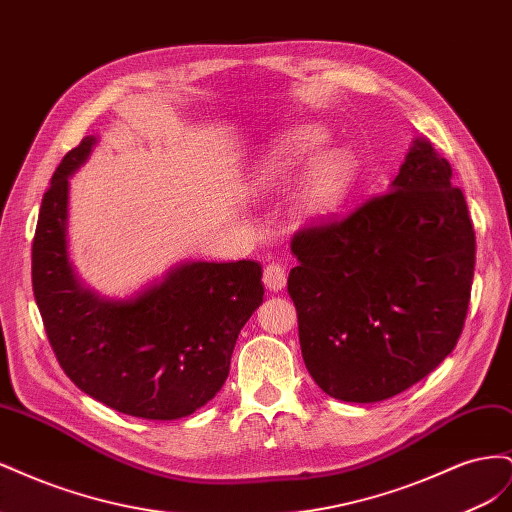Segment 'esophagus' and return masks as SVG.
<instances>
[{
	"mask_svg": "<svg viewBox=\"0 0 512 512\" xmlns=\"http://www.w3.org/2000/svg\"><path fill=\"white\" fill-rule=\"evenodd\" d=\"M286 269L282 265H277V262H271V265L265 267V273H262V282H265V286L271 290V292H277L282 290L286 286Z\"/></svg>",
	"mask_w": 512,
	"mask_h": 512,
	"instance_id": "esophagus-1",
	"label": "esophagus"
}]
</instances>
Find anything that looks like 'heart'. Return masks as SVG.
I'll return each instance as SVG.
<instances>
[{"instance_id": "heart-1", "label": "heart", "mask_w": 512, "mask_h": 512, "mask_svg": "<svg viewBox=\"0 0 512 512\" xmlns=\"http://www.w3.org/2000/svg\"><path fill=\"white\" fill-rule=\"evenodd\" d=\"M329 141L327 130L301 126L277 141L256 170L260 188H280ZM314 158V157H313ZM315 159V158H314ZM356 179V160L346 149H329L307 166L292 196L299 220H322L344 205Z\"/></svg>"}]
</instances>
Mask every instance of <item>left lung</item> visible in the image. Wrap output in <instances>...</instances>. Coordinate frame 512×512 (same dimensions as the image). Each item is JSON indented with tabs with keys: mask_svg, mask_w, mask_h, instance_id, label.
Here are the masks:
<instances>
[{
	"mask_svg": "<svg viewBox=\"0 0 512 512\" xmlns=\"http://www.w3.org/2000/svg\"><path fill=\"white\" fill-rule=\"evenodd\" d=\"M453 168L416 138L391 190L339 222L292 237L288 294L320 389L352 404L389 399L457 346L476 237Z\"/></svg>",
	"mask_w": 512,
	"mask_h": 512,
	"instance_id": "1",
	"label": "left lung"
}]
</instances>
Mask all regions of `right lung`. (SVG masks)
I'll return each mask as SVG.
<instances>
[{"label":"right lung","mask_w":512,"mask_h":512,"mask_svg":"<svg viewBox=\"0 0 512 512\" xmlns=\"http://www.w3.org/2000/svg\"><path fill=\"white\" fill-rule=\"evenodd\" d=\"M96 145L68 151L44 192L32 247L34 297L66 376L117 412L175 421L205 406L228 378L243 324L262 303L254 260H192L132 299L83 286L68 256V177Z\"/></svg>","instance_id":"right-lung-1"}]
</instances>
